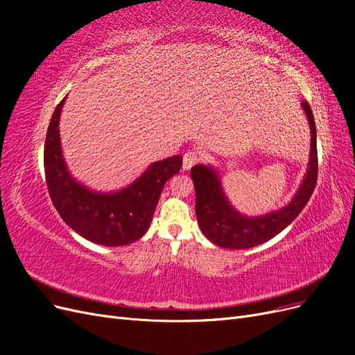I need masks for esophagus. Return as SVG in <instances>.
I'll return each instance as SVG.
<instances>
[{
    "mask_svg": "<svg viewBox=\"0 0 355 355\" xmlns=\"http://www.w3.org/2000/svg\"><path fill=\"white\" fill-rule=\"evenodd\" d=\"M201 158H202V155L198 151H189V153H187L184 155V166H182V168L189 170L192 166L197 164Z\"/></svg>",
    "mask_w": 355,
    "mask_h": 355,
    "instance_id": "1",
    "label": "esophagus"
}]
</instances>
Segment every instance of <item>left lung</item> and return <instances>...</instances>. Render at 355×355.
Returning <instances> with one entry per match:
<instances>
[{
  "mask_svg": "<svg viewBox=\"0 0 355 355\" xmlns=\"http://www.w3.org/2000/svg\"><path fill=\"white\" fill-rule=\"evenodd\" d=\"M302 110L311 128V149L306 173L293 198L284 207L261 216H247L235 209L225 194L218 170L210 164L191 168L196 187V214L200 230L206 237L225 249H250L266 243L292 223L313 196L317 182V132L313 111L302 102Z\"/></svg>",
  "mask_w": 355,
  "mask_h": 355,
  "instance_id": "8db88e82",
  "label": "left lung"
}]
</instances>
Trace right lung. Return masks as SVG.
Instances as JSON below:
<instances>
[{"label": "right lung", "instance_id": "add662e5", "mask_svg": "<svg viewBox=\"0 0 355 355\" xmlns=\"http://www.w3.org/2000/svg\"><path fill=\"white\" fill-rule=\"evenodd\" d=\"M63 99L51 115L44 145L50 197L69 228L96 244L116 247L144 237L166 182L179 173L182 155L155 161L125 188L101 192L75 179L62 153L59 121Z\"/></svg>", "mask_w": 355, "mask_h": 355}]
</instances>
